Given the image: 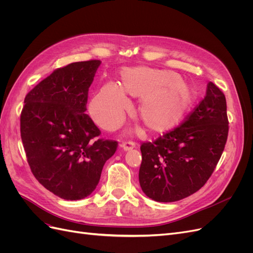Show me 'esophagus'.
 Here are the masks:
<instances>
[{"label":"esophagus","instance_id":"esophagus-1","mask_svg":"<svg viewBox=\"0 0 253 253\" xmlns=\"http://www.w3.org/2000/svg\"><path fill=\"white\" fill-rule=\"evenodd\" d=\"M136 147V143L133 141H125L121 143V148L124 149L125 151H128V150H132Z\"/></svg>","mask_w":253,"mask_h":253}]
</instances>
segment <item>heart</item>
Returning a JSON list of instances; mask_svg holds the SVG:
<instances>
[{"mask_svg": "<svg viewBox=\"0 0 253 253\" xmlns=\"http://www.w3.org/2000/svg\"><path fill=\"white\" fill-rule=\"evenodd\" d=\"M139 98L137 116L153 133H162L177 126L193 108L194 88L171 71L149 67L127 68L121 76L120 87L103 85L90 102V115L105 129L117 128L131 108L127 97Z\"/></svg>", "mask_w": 253, "mask_h": 253, "instance_id": "1", "label": "heart"}]
</instances>
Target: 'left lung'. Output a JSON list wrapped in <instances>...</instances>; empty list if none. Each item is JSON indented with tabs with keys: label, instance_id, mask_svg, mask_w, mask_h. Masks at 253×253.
Masks as SVG:
<instances>
[{
	"label": "left lung",
	"instance_id": "obj_1",
	"mask_svg": "<svg viewBox=\"0 0 253 253\" xmlns=\"http://www.w3.org/2000/svg\"><path fill=\"white\" fill-rule=\"evenodd\" d=\"M229 121L226 97L213 82L181 124L140 145L139 182L156 202L172 203L200 190L223 154Z\"/></svg>",
	"mask_w": 253,
	"mask_h": 253
}]
</instances>
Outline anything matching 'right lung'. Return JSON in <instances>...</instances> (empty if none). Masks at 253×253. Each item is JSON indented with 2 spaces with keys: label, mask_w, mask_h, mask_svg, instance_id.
Instances as JSON below:
<instances>
[{
  "label": "right lung",
  "mask_w": 253,
  "mask_h": 253,
  "mask_svg": "<svg viewBox=\"0 0 253 253\" xmlns=\"http://www.w3.org/2000/svg\"><path fill=\"white\" fill-rule=\"evenodd\" d=\"M99 60L57 68L26 95L20 117L21 138L36 179L55 195L78 201L96 189L118 142L84 112Z\"/></svg>",
  "instance_id": "obj_1"
}]
</instances>
